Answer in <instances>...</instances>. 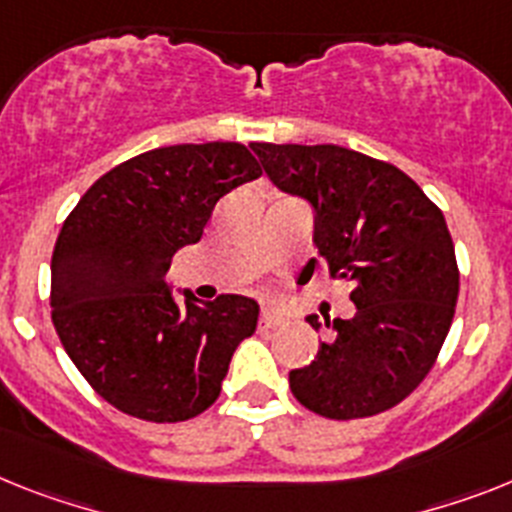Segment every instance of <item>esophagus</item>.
<instances>
[{
	"label": "esophagus",
	"mask_w": 512,
	"mask_h": 512,
	"mask_svg": "<svg viewBox=\"0 0 512 512\" xmlns=\"http://www.w3.org/2000/svg\"><path fill=\"white\" fill-rule=\"evenodd\" d=\"M283 320H286V317H283L278 309H263V315H260V325H263V328H278Z\"/></svg>",
	"instance_id": "34e87169"
}]
</instances>
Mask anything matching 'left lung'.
<instances>
[{
	"label": "left lung",
	"mask_w": 512,
	"mask_h": 512,
	"mask_svg": "<svg viewBox=\"0 0 512 512\" xmlns=\"http://www.w3.org/2000/svg\"><path fill=\"white\" fill-rule=\"evenodd\" d=\"M249 148L278 190L309 203L330 276L354 283V317L325 320L315 359L289 372L291 393L328 419L393 409L427 377L455 315L458 265L445 216L411 176L356 150ZM307 322L322 330L317 315Z\"/></svg>",
	"instance_id": "1"
}]
</instances>
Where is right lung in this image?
<instances>
[{"mask_svg":"<svg viewBox=\"0 0 512 512\" xmlns=\"http://www.w3.org/2000/svg\"><path fill=\"white\" fill-rule=\"evenodd\" d=\"M263 174L239 143L169 145L119 163L75 205L51 255V320L103 401L145 422H184L221 393L260 304L200 302L166 281L226 192Z\"/></svg>","mask_w":512,"mask_h":512,"instance_id":"1","label":"right lung"}]
</instances>
